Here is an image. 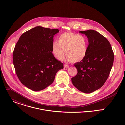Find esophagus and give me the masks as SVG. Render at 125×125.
I'll return each mask as SVG.
<instances>
[{"label":"esophagus","instance_id":"obj_1","mask_svg":"<svg viewBox=\"0 0 125 125\" xmlns=\"http://www.w3.org/2000/svg\"><path fill=\"white\" fill-rule=\"evenodd\" d=\"M69 67V65H66V64H65L64 65V67L65 68H68Z\"/></svg>","mask_w":125,"mask_h":125}]
</instances>
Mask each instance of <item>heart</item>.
Returning a JSON list of instances; mask_svg holds the SVG:
<instances>
[{"instance_id":"obj_1","label":"heart","mask_w":125,"mask_h":125,"mask_svg":"<svg viewBox=\"0 0 125 125\" xmlns=\"http://www.w3.org/2000/svg\"><path fill=\"white\" fill-rule=\"evenodd\" d=\"M58 41L54 42L52 45V52L58 60L63 59L66 51L68 60L73 63L80 62L85 57L88 42L85 37L67 32L60 35Z\"/></svg>"}]
</instances>
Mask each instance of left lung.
Segmentation results:
<instances>
[{
  "instance_id": "obj_1",
  "label": "left lung",
  "mask_w": 125,
  "mask_h": 125,
  "mask_svg": "<svg viewBox=\"0 0 125 125\" xmlns=\"http://www.w3.org/2000/svg\"><path fill=\"white\" fill-rule=\"evenodd\" d=\"M79 32L88 38V50L85 57L74 64L78 73L71 81L78 90L88 94L100 88L108 79L113 64L114 53L108 40L96 31Z\"/></svg>"
}]
</instances>
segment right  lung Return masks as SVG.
<instances>
[{"mask_svg":"<svg viewBox=\"0 0 125 125\" xmlns=\"http://www.w3.org/2000/svg\"><path fill=\"white\" fill-rule=\"evenodd\" d=\"M57 29L35 27L22 34L13 53L17 76L27 87L33 91L43 90L54 80L63 64L52 54L54 35Z\"/></svg>","mask_w":125,"mask_h":125,"instance_id":"add662e5","label":"right lung"}]
</instances>
